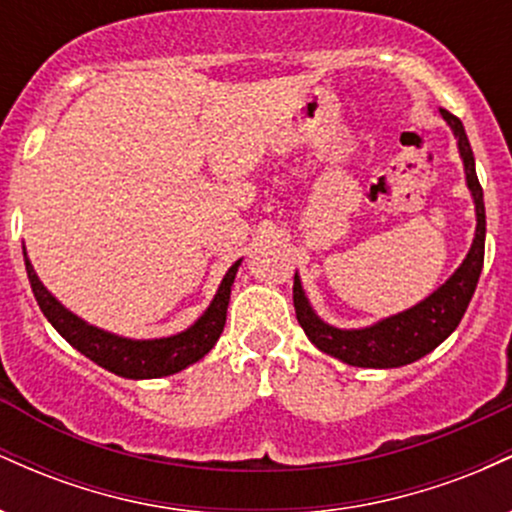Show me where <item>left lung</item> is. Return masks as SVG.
Returning a JSON list of instances; mask_svg holds the SVG:
<instances>
[{"label": "left lung", "mask_w": 512, "mask_h": 512, "mask_svg": "<svg viewBox=\"0 0 512 512\" xmlns=\"http://www.w3.org/2000/svg\"><path fill=\"white\" fill-rule=\"evenodd\" d=\"M440 115L457 139L464 180H467L469 195L474 199V211H477V231H474L472 248L464 255L460 267L448 276V281L440 284L433 293H428L424 301L411 305L402 313L383 317L373 325L356 327V330H342V327L330 325L315 313L303 291L301 276L298 272L293 274V305H296V317L301 322L305 337L322 354H330L342 363H349V366L399 368L431 354L438 344H443L457 330L479 284L486 243L484 190L479 185L472 146H469L462 122L448 110H440Z\"/></svg>", "instance_id": "8db88e82"}]
</instances>
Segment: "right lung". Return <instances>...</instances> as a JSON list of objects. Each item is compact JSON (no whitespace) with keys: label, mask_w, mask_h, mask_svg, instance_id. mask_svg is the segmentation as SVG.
Here are the masks:
<instances>
[{"label":"right lung","mask_w":512,"mask_h":512,"mask_svg":"<svg viewBox=\"0 0 512 512\" xmlns=\"http://www.w3.org/2000/svg\"><path fill=\"white\" fill-rule=\"evenodd\" d=\"M23 262H26L28 281H31L33 296L35 301H38L40 310L48 317L50 325L55 327L76 351H81V354L91 358L93 363L110 370V373L120 375V378L149 380L180 373V370L197 363L199 358H204L211 349H214V344L219 342L223 332V325H226L231 286L233 281H236L238 267L243 260L231 264V269H228L226 276L221 279L219 289H216V296L211 298L209 308L204 310L187 330L158 339H129L108 330H101V327L96 325H88L86 320H81V317L74 315L72 310L64 308V305L45 289V284L38 279V274H35L31 260H28L26 245H23Z\"/></svg>","instance_id":"1"}]
</instances>
